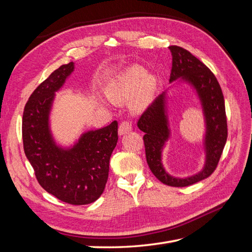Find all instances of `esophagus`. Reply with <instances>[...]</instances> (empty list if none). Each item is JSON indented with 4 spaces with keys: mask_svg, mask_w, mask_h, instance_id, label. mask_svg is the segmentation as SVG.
Segmentation results:
<instances>
[{
    "mask_svg": "<svg viewBox=\"0 0 252 252\" xmlns=\"http://www.w3.org/2000/svg\"><path fill=\"white\" fill-rule=\"evenodd\" d=\"M132 125L129 121H123L119 126V134L123 135L125 133H128L129 131H131Z\"/></svg>",
    "mask_w": 252,
    "mask_h": 252,
    "instance_id": "34e87169",
    "label": "esophagus"
}]
</instances>
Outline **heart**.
Masks as SVG:
<instances>
[{"label": "heart", "mask_w": 252, "mask_h": 252, "mask_svg": "<svg viewBox=\"0 0 252 252\" xmlns=\"http://www.w3.org/2000/svg\"><path fill=\"white\" fill-rule=\"evenodd\" d=\"M139 87L133 101L135 107H141L148 102L156 87V79L151 75L146 77V70L143 67L132 66L122 75L116 85L111 87L109 95L126 98L131 96Z\"/></svg>", "instance_id": "1"}]
</instances>
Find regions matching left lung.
Returning <instances> with one entry per match:
<instances>
[{"label": "left lung", "instance_id": "left-lung-1", "mask_svg": "<svg viewBox=\"0 0 252 252\" xmlns=\"http://www.w3.org/2000/svg\"><path fill=\"white\" fill-rule=\"evenodd\" d=\"M172 55L170 82L182 79L191 84L202 102L206 119V164L205 168L186 179H175L165 171L162 165V149L169 138V128L165 111V94L158 95L145 109L138 121L143 136L147 164L155 177L163 184L186 187L207 179L216 170L227 141L228 129L225 101L216 75L191 52L180 46H169Z\"/></svg>", "mask_w": 252, "mask_h": 252}]
</instances>
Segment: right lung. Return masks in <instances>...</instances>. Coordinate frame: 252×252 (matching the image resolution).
Here are the masks:
<instances>
[{"instance_id":"right-lung-1","label":"right lung","mask_w":252,"mask_h":252,"mask_svg":"<svg viewBox=\"0 0 252 252\" xmlns=\"http://www.w3.org/2000/svg\"><path fill=\"white\" fill-rule=\"evenodd\" d=\"M72 71V62L60 66L29 96L23 112V146L37 182L48 193L67 204L86 205L101 196L107 183L118 122L84 133L71 149L57 146L49 112L55 93Z\"/></svg>"}]
</instances>
